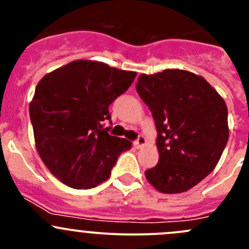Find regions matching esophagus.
I'll use <instances>...</instances> for the list:
<instances>
[{"label": "esophagus", "mask_w": 249, "mask_h": 249, "mask_svg": "<svg viewBox=\"0 0 249 249\" xmlns=\"http://www.w3.org/2000/svg\"><path fill=\"white\" fill-rule=\"evenodd\" d=\"M144 144H145V137L142 136V135H140V136L137 137V140L135 141V145H136L137 148H141Z\"/></svg>", "instance_id": "obj_1"}]
</instances>
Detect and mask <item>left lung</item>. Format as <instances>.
<instances>
[{
	"mask_svg": "<svg viewBox=\"0 0 249 249\" xmlns=\"http://www.w3.org/2000/svg\"><path fill=\"white\" fill-rule=\"evenodd\" d=\"M136 90L158 132L159 161L145 178L164 194L187 192L222 157L229 139L227 105L205 78L183 70L141 74Z\"/></svg>",
	"mask_w": 249,
	"mask_h": 249,
	"instance_id": "8db88e82",
	"label": "left lung"
}]
</instances>
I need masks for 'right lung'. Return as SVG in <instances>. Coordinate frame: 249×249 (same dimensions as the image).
<instances>
[{"mask_svg":"<svg viewBox=\"0 0 249 249\" xmlns=\"http://www.w3.org/2000/svg\"><path fill=\"white\" fill-rule=\"evenodd\" d=\"M136 72L104 62L76 60L41 79L30 104L37 152L49 171L74 189L106 182L131 142L110 136L109 105L124 94ZM112 124V122H110Z\"/></svg>","mask_w":249,"mask_h":249,"instance_id":"add662e5","label":"right lung"}]
</instances>
